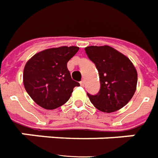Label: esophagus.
<instances>
[{
  "label": "esophagus",
  "mask_w": 158,
  "mask_h": 158,
  "mask_svg": "<svg viewBox=\"0 0 158 158\" xmlns=\"http://www.w3.org/2000/svg\"><path fill=\"white\" fill-rule=\"evenodd\" d=\"M85 81L83 79V80L80 81V85H81V86H85Z\"/></svg>",
  "instance_id": "esophagus-1"
}]
</instances>
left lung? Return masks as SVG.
Masks as SVG:
<instances>
[{
    "instance_id": "obj_1",
    "label": "left lung",
    "mask_w": 158,
    "mask_h": 158,
    "mask_svg": "<svg viewBox=\"0 0 158 158\" xmlns=\"http://www.w3.org/2000/svg\"><path fill=\"white\" fill-rule=\"evenodd\" d=\"M85 53L98 70L100 90L87 93L92 104L100 111L111 113L123 108L135 93L138 81L132 61L110 46H89Z\"/></svg>"
}]
</instances>
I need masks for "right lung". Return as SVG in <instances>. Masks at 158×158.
I'll return each instance as SVG.
<instances>
[{
  "instance_id": "add662e5",
  "label": "right lung",
  "mask_w": 158,
  "mask_h": 158,
  "mask_svg": "<svg viewBox=\"0 0 158 158\" xmlns=\"http://www.w3.org/2000/svg\"><path fill=\"white\" fill-rule=\"evenodd\" d=\"M79 48L61 46L44 49L30 59L24 68L25 90L37 104L55 110L68 102L79 83L73 80L67 64Z\"/></svg>"
}]
</instances>
